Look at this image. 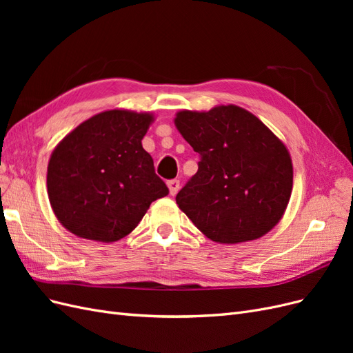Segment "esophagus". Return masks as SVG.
Wrapping results in <instances>:
<instances>
[{
    "label": "esophagus",
    "instance_id": "1",
    "mask_svg": "<svg viewBox=\"0 0 353 353\" xmlns=\"http://www.w3.org/2000/svg\"><path fill=\"white\" fill-rule=\"evenodd\" d=\"M168 188H169V194L175 196L179 190V181L178 179H170L168 181Z\"/></svg>",
    "mask_w": 353,
    "mask_h": 353
}]
</instances>
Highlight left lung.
I'll return each instance as SVG.
<instances>
[{
    "label": "left lung",
    "mask_w": 353,
    "mask_h": 353,
    "mask_svg": "<svg viewBox=\"0 0 353 353\" xmlns=\"http://www.w3.org/2000/svg\"><path fill=\"white\" fill-rule=\"evenodd\" d=\"M174 123L200 157L197 174L176 194L178 208L219 244L268 234L281 221L293 190L285 144L236 104L179 110Z\"/></svg>",
    "instance_id": "left-lung-1"
}]
</instances>
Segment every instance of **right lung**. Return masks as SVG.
<instances>
[{
    "label": "right lung",
    "mask_w": 353,
    "mask_h": 353,
    "mask_svg": "<svg viewBox=\"0 0 353 353\" xmlns=\"http://www.w3.org/2000/svg\"><path fill=\"white\" fill-rule=\"evenodd\" d=\"M154 114L104 110L79 123L54 147L47 168L52 212L69 232L114 243L140 223L152 201L168 196L143 138Z\"/></svg>",
    "instance_id": "1"
}]
</instances>
